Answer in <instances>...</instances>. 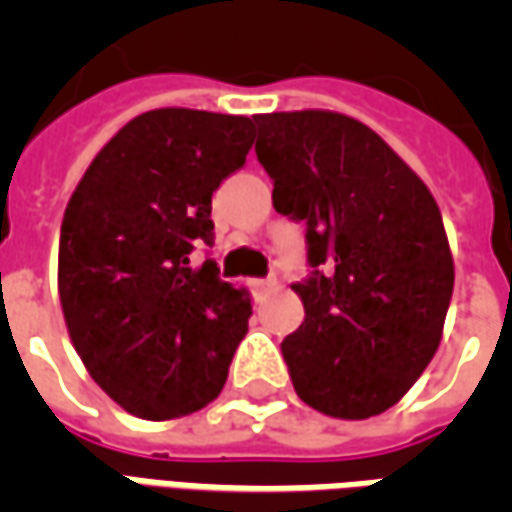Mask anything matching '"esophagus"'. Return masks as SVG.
Instances as JSON below:
<instances>
[{
	"mask_svg": "<svg viewBox=\"0 0 512 512\" xmlns=\"http://www.w3.org/2000/svg\"><path fill=\"white\" fill-rule=\"evenodd\" d=\"M274 285H277L274 279H255V290H257V293H268V290L274 288Z\"/></svg>",
	"mask_w": 512,
	"mask_h": 512,
	"instance_id": "esophagus-1",
	"label": "esophagus"
}]
</instances>
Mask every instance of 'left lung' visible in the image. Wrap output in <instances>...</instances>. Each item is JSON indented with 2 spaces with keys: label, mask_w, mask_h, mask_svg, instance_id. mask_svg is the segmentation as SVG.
Returning a JSON list of instances; mask_svg holds the SVG:
<instances>
[{
  "label": "left lung",
  "mask_w": 512,
  "mask_h": 512,
  "mask_svg": "<svg viewBox=\"0 0 512 512\" xmlns=\"http://www.w3.org/2000/svg\"><path fill=\"white\" fill-rule=\"evenodd\" d=\"M274 208L307 222L304 321L282 340L296 395L337 419L376 417L436 354L455 285L439 205L414 169L354 117L255 115Z\"/></svg>",
  "instance_id": "1"
}]
</instances>
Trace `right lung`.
<instances>
[{
    "mask_svg": "<svg viewBox=\"0 0 512 512\" xmlns=\"http://www.w3.org/2000/svg\"><path fill=\"white\" fill-rule=\"evenodd\" d=\"M252 142V117L153 109L98 150L68 200L65 326L95 384L134 417L194 414L227 381L252 299L191 252L213 244L211 194Z\"/></svg>",
    "mask_w": 512,
    "mask_h": 512,
    "instance_id": "add662e5",
    "label": "right lung"
}]
</instances>
